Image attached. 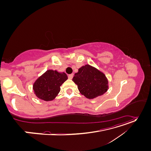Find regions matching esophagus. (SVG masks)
Here are the masks:
<instances>
[{
	"label": "esophagus",
	"mask_w": 151,
	"mask_h": 151,
	"mask_svg": "<svg viewBox=\"0 0 151 151\" xmlns=\"http://www.w3.org/2000/svg\"><path fill=\"white\" fill-rule=\"evenodd\" d=\"M73 77H74V74H69L68 76V78L69 79H72L73 78Z\"/></svg>",
	"instance_id": "esophagus-1"
}]
</instances>
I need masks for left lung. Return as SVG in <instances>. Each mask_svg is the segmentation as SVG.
Returning <instances> with one entry per match:
<instances>
[{
    "label": "left lung",
    "instance_id": "obj_1",
    "mask_svg": "<svg viewBox=\"0 0 151 151\" xmlns=\"http://www.w3.org/2000/svg\"><path fill=\"white\" fill-rule=\"evenodd\" d=\"M72 81L77 85L79 92L88 99L103 95L108 89V82L105 75L89 65L79 68Z\"/></svg>",
    "mask_w": 151,
    "mask_h": 151
}]
</instances>
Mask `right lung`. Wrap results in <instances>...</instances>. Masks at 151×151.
Returning a JSON list of instances; mask_svg holds the SVG:
<instances>
[{
	"instance_id": "obj_1",
	"label": "right lung",
	"mask_w": 151,
	"mask_h": 151,
	"mask_svg": "<svg viewBox=\"0 0 151 151\" xmlns=\"http://www.w3.org/2000/svg\"><path fill=\"white\" fill-rule=\"evenodd\" d=\"M67 79L64 72L48 70L35 81L33 84L35 94L44 101H52L60 92V86Z\"/></svg>"
}]
</instances>
